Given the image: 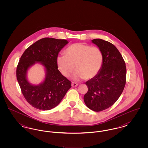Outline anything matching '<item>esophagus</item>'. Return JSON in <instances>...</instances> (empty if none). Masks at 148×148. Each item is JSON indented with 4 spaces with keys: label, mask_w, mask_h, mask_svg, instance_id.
<instances>
[{
    "label": "esophagus",
    "mask_w": 148,
    "mask_h": 148,
    "mask_svg": "<svg viewBox=\"0 0 148 148\" xmlns=\"http://www.w3.org/2000/svg\"><path fill=\"white\" fill-rule=\"evenodd\" d=\"M77 85H78L77 83H75V82H72V83H71V86L73 87H76V86H77Z\"/></svg>",
    "instance_id": "34e87169"
}]
</instances>
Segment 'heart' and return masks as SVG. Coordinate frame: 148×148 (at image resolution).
Returning a JSON list of instances; mask_svg holds the SVG:
<instances>
[{"instance_id":"heart-1","label":"heart","mask_w":148,"mask_h":148,"mask_svg":"<svg viewBox=\"0 0 148 148\" xmlns=\"http://www.w3.org/2000/svg\"><path fill=\"white\" fill-rule=\"evenodd\" d=\"M65 53V56L57 58L56 62L59 71L65 77H69L76 68L77 71L73 76L75 80L91 79L101 69L103 54L98 47L78 42L68 47Z\"/></svg>"}]
</instances>
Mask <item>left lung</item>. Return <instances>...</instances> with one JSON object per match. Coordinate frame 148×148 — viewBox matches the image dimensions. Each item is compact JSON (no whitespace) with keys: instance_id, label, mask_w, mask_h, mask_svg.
<instances>
[{"instance_id":"8db88e82","label":"left lung","mask_w":148,"mask_h":148,"mask_svg":"<svg viewBox=\"0 0 148 148\" xmlns=\"http://www.w3.org/2000/svg\"><path fill=\"white\" fill-rule=\"evenodd\" d=\"M103 54V63L98 74L87 81L88 90L85 104L95 112L109 108L117 101L123 91L127 76L125 63L119 51L111 42L101 39L92 40Z\"/></svg>"}]
</instances>
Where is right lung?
<instances>
[{"label":"right lung","mask_w":148,"mask_h":148,"mask_svg":"<svg viewBox=\"0 0 148 148\" xmlns=\"http://www.w3.org/2000/svg\"><path fill=\"white\" fill-rule=\"evenodd\" d=\"M68 43L65 39L42 38L32 44L22 54L16 67V79L26 100L36 109L48 110L58 106L71 87V82L58 69L59 51ZM36 62L45 67L42 84L31 85L26 78L28 68Z\"/></svg>","instance_id":"add662e5"}]
</instances>
